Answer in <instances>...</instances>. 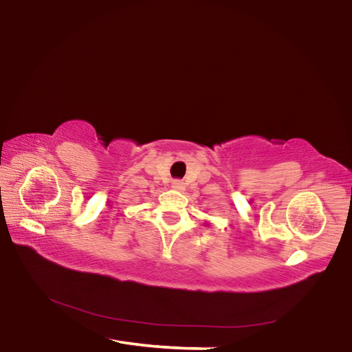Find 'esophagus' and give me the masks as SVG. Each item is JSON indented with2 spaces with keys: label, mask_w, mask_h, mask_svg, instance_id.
Segmentation results:
<instances>
[{
  "label": "esophagus",
  "mask_w": 352,
  "mask_h": 352,
  "mask_svg": "<svg viewBox=\"0 0 352 352\" xmlns=\"http://www.w3.org/2000/svg\"><path fill=\"white\" fill-rule=\"evenodd\" d=\"M172 188L177 190H183L184 189V183L182 180H174L172 182Z\"/></svg>",
  "instance_id": "obj_1"
}]
</instances>
